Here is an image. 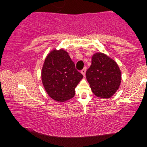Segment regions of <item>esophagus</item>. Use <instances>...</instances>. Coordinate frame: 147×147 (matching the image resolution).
I'll return each mask as SVG.
<instances>
[{"label":"esophagus","mask_w":147,"mask_h":147,"mask_svg":"<svg viewBox=\"0 0 147 147\" xmlns=\"http://www.w3.org/2000/svg\"><path fill=\"white\" fill-rule=\"evenodd\" d=\"M86 67H84V69H82V70L81 71V73H82V74H83V76H85V74H86Z\"/></svg>","instance_id":"34e87169"}]
</instances>
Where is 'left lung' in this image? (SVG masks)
<instances>
[{
    "label": "left lung",
    "instance_id": "obj_1",
    "mask_svg": "<svg viewBox=\"0 0 147 147\" xmlns=\"http://www.w3.org/2000/svg\"><path fill=\"white\" fill-rule=\"evenodd\" d=\"M86 78L92 92L96 96L108 98L120 86L121 73L116 62L106 54L96 53L86 71Z\"/></svg>",
    "mask_w": 147,
    "mask_h": 147
}]
</instances>
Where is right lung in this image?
I'll return each instance as SVG.
<instances>
[{"instance_id": "add662e5", "label": "right lung", "mask_w": 147, "mask_h": 147, "mask_svg": "<svg viewBox=\"0 0 147 147\" xmlns=\"http://www.w3.org/2000/svg\"><path fill=\"white\" fill-rule=\"evenodd\" d=\"M82 78L65 51L54 49L47 56L41 80L47 94L54 100L63 102L74 97V89Z\"/></svg>"}]
</instances>
